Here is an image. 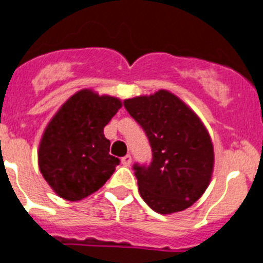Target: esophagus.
<instances>
[{
	"label": "esophagus",
	"mask_w": 263,
	"mask_h": 263,
	"mask_svg": "<svg viewBox=\"0 0 263 263\" xmlns=\"http://www.w3.org/2000/svg\"><path fill=\"white\" fill-rule=\"evenodd\" d=\"M131 162H132L131 155H125V156H123V158H121V164L125 165V167H128V165L131 164Z\"/></svg>",
	"instance_id": "esophagus-1"
}]
</instances>
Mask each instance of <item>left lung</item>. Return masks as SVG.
Wrapping results in <instances>:
<instances>
[{
    "instance_id": "left-lung-1",
    "label": "left lung",
    "mask_w": 263,
    "mask_h": 263,
    "mask_svg": "<svg viewBox=\"0 0 263 263\" xmlns=\"http://www.w3.org/2000/svg\"><path fill=\"white\" fill-rule=\"evenodd\" d=\"M124 107L144 129L152 149L149 165L134 164L143 200L159 214L189 209L213 175L214 147L206 127L191 108L164 89L127 99Z\"/></svg>"
}]
</instances>
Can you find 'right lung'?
I'll return each mask as SVG.
<instances>
[{"label":"right lung","instance_id":"add662e5","mask_svg":"<svg viewBox=\"0 0 263 263\" xmlns=\"http://www.w3.org/2000/svg\"><path fill=\"white\" fill-rule=\"evenodd\" d=\"M120 108L118 98L81 89L53 116L40 142L39 167L57 195L81 200L111 178L120 160L109 155L104 127Z\"/></svg>","mask_w":263,"mask_h":263}]
</instances>
